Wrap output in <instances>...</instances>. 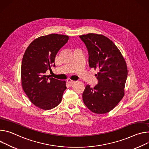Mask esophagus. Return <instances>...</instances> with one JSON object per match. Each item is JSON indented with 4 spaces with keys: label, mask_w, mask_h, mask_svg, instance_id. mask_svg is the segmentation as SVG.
Masks as SVG:
<instances>
[{
    "label": "esophagus",
    "mask_w": 149,
    "mask_h": 149,
    "mask_svg": "<svg viewBox=\"0 0 149 149\" xmlns=\"http://www.w3.org/2000/svg\"><path fill=\"white\" fill-rule=\"evenodd\" d=\"M67 82H68V84L69 85H72L73 84H74L75 81L72 80H71V79H68L67 80Z\"/></svg>",
    "instance_id": "1"
}]
</instances>
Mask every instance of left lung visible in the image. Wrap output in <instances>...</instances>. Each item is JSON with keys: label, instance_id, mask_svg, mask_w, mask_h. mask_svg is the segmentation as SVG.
<instances>
[{"label": "left lung", "instance_id": "1", "mask_svg": "<svg viewBox=\"0 0 149 149\" xmlns=\"http://www.w3.org/2000/svg\"><path fill=\"white\" fill-rule=\"evenodd\" d=\"M79 37L85 44L91 68L98 69L97 84L93 88L86 85L82 95L85 105L92 112H109L124 95L127 77L125 61L115 44L107 37L90 33Z\"/></svg>", "mask_w": 149, "mask_h": 149}]
</instances>
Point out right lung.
<instances>
[{
	"label": "right lung",
	"instance_id": "obj_1",
	"mask_svg": "<svg viewBox=\"0 0 149 149\" xmlns=\"http://www.w3.org/2000/svg\"><path fill=\"white\" fill-rule=\"evenodd\" d=\"M69 36L52 34L33 41L24 54L21 65L22 87L31 102L44 110L60 104L66 89L65 81L45 75L58 52L69 40Z\"/></svg>",
	"mask_w": 149,
	"mask_h": 149
}]
</instances>
